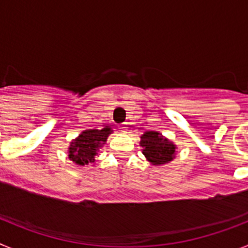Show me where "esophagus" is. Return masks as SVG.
<instances>
[{"label":"esophagus","instance_id":"esophagus-1","mask_svg":"<svg viewBox=\"0 0 248 248\" xmlns=\"http://www.w3.org/2000/svg\"><path fill=\"white\" fill-rule=\"evenodd\" d=\"M120 131H123V133H126V128L124 125L122 126V128H120Z\"/></svg>","mask_w":248,"mask_h":248}]
</instances>
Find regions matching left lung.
Returning <instances> with one entry per match:
<instances>
[{
	"mask_svg": "<svg viewBox=\"0 0 248 248\" xmlns=\"http://www.w3.org/2000/svg\"><path fill=\"white\" fill-rule=\"evenodd\" d=\"M140 146L143 148V154L146 160L153 165L170 163L176 154V145L163 137L159 131H145L140 137Z\"/></svg>",
	"mask_w": 248,
	"mask_h": 248,
	"instance_id": "obj_1",
	"label": "left lung"
}]
</instances>
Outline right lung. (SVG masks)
Segmentation results:
<instances>
[{"label":"right lung","mask_w":248,"mask_h":248,"mask_svg":"<svg viewBox=\"0 0 248 248\" xmlns=\"http://www.w3.org/2000/svg\"><path fill=\"white\" fill-rule=\"evenodd\" d=\"M111 131L113 130L109 126L82 131L79 137L71 141V145L68 148V157L80 166L94 163L95 155L104 145Z\"/></svg>","instance_id":"right-lung-1"}]
</instances>
